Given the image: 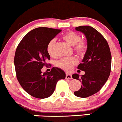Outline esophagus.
<instances>
[{
    "instance_id": "esophagus-1",
    "label": "esophagus",
    "mask_w": 122,
    "mask_h": 122,
    "mask_svg": "<svg viewBox=\"0 0 122 122\" xmlns=\"http://www.w3.org/2000/svg\"><path fill=\"white\" fill-rule=\"evenodd\" d=\"M66 79H72V76L69 74H66Z\"/></svg>"
}]
</instances>
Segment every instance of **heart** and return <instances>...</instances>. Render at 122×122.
I'll list each match as a JSON object with an SVG mask.
<instances>
[{
  "instance_id": "b5f03b06",
  "label": "heart",
  "mask_w": 122,
  "mask_h": 122,
  "mask_svg": "<svg viewBox=\"0 0 122 122\" xmlns=\"http://www.w3.org/2000/svg\"><path fill=\"white\" fill-rule=\"evenodd\" d=\"M62 39L70 45L73 46L74 51L79 56H82L86 52L87 49L86 42L81 39V37L78 34L74 32H69L62 36ZM55 45L56 40L53 39L48 42L46 46L47 53L51 57H55L56 56L55 51ZM77 62L78 60L77 58L74 56H71L62 58L56 62V66L65 71H70L74 66L77 64Z\"/></svg>"
}]
</instances>
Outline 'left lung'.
I'll list each match as a JSON object with an SVG mask.
<instances>
[{"mask_svg": "<svg viewBox=\"0 0 122 122\" xmlns=\"http://www.w3.org/2000/svg\"><path fill=\"white\" fill-rule=\"evenodd\" d=\"M76 30L86 37L87 50L82 62L77 67L85 73L80 77L78 74L72 76L73 79L80 80L82 83L74 95L86 98L99 92L107 80L111 73L112 56L106 40L95 28L83 26L76 27Z\"/></svg>", "mask_w": 122, "mask_h": 122, "instance_id": "1", "label": "left lung"}]
</instances>
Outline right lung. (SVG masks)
<instances>
[{
  "mask_svg": "<svg viewBox=\"0 0 122 122\" xmlns=\"http://www.w3.org/2000/svg\"><path fill=\"white\" fill-rule=\"evenodd\" d=\"M61 29L38 27L29 32L18 44L15 55L14 64L17 79L24 90L36 98L50 96L59 80L66 74L58 67L42 74L41 69L47 65L50 56L46 51L48 42Z\"/></svg>",
  "mask_w": 122,
  "mask_h": 122,
  "instance_id": "right-lung-1",
  "label": "right lung"
}]
</instances>
